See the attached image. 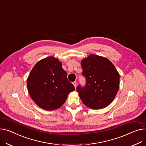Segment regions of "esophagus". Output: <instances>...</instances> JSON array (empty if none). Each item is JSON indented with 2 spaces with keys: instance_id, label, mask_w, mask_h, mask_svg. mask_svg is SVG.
I'll list each match as a JSON object with an SVG mask.
<instances>
[{
  "instance_id": "obj_1",
  "label": "esophagus",
  "mask_w": 146,
  "mask_h": 146,
  "mask_svg": "<svg viewBox=\"0 0 146 146\" xmlns=\"http://www.w3.org/2000/svg\"><path fill=\"white\" fill-rule=\"evenodd\" d=\"M73 84L74 85V87H75V89H76V87H77V82H74L73 83Z\"/></svg>"
}]
</instances>
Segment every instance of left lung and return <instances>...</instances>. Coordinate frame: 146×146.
Listing matches in <instances>:
<instances>
[{"instance_id":"left-lung-1","label":"left lung","mask_w":146,"mask_h":146,"mask_svg":"<svg viewBox=\"0 0 146 146\" xmlns=\"http://www.w3.org/2000/svg\"><path fill=\"white\" fill-rule=\"evenodd\" d=\"M84 87L77 91L82 102L92 109H103L114 99L119 89L120 75L113 64L106 57L90 54L81 62Z\"/></svg>"}]
</instances>
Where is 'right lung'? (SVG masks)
<instances>
[{"label": "right lung", "instance_id": "obj_1", "mask_svg": "<svg viewBox=\"0 0 146 146\" xmlns=\"http://www.w3.org/2000/svg\"><path fill=\"white\" fill-rule=\"evenodd\" d=\"M59 59L49 56L38 61L27 79V90L34 102L46 110L61 107L74 86L67 78V73Z\"/></svg>", "mask_w": 146, "mask_h": 146}]
</instances>
